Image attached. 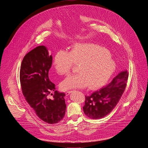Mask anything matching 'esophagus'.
Wrapping results in <instances>:
<instances>
[{"label":"esophagus","mask_w":148,"mask_h":148,"mask_svg":"<svg viewBox=\"0 0 148 148\" xmlns=\"http://www.w3.org/2000/svg\"><path fill=\"white\" fill-rule=\"evenodd\" d=\"M71 92H72V91H67V92H66V95L67 96H68V95H70V93H71Z\"/></svg>","instance_id":"1"}]
</instances>
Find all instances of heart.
<instances>
[{
    "label": "heart",
    "instance_id": "1",
    "mask_svg": "<svg viewBox=\"0 0 148 148\" xmlns=\"http://www.w3.org/2000/svg\"><path fill=\"white\" fill-rule=\"evenodd\" d=\"M73 64L79 65L78 74L63 80V91L73 88H98L106 83L115 69V63L107 50L94 44H77L68 52L58 50L53 60V66L61 75L70 74Z\"/></svg>",
    "mask_w": 148,
    "mask_h": 148
}]
</instances>
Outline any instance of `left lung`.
<instances>
[{
	"mask_svg": "<svg viewBox=\"0 0 148 148\" xmlns=\"http://www.w3.org/2000/svg\"><path fill=\"white\" fill-rule=\"evenodd\" d=\"M127 70L121 71L104 87L86 96L84 112L94 119L102 118L110 114L115 107L122 95L128 78Z\"/></svg>",
	"mask_w": 148,
	"mask_h": 148,
	"instance_id": "left-lung-1",
	"label": "left lung"
}]
</instances>
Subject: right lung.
Wrapping results in <instances>:
<instances>
[{"label":"right lung","instance_id":"right-lung-1","mask_svg":"<svg viewBox=\"0 0 148 148\" xmlns=\"http://www.w3.org/2000/svg\"><path fill=\"white\" fill-rule=\"evenodd\" d=\"M52 60L44 46L31 50L22 62L20 81L23 94L36 115L45 122L54 124L64 118L66 104L65 94L56 91L55 84L49 78Z\"/></svg>","mask_w":148,"mask_h":148}]
</instances>
